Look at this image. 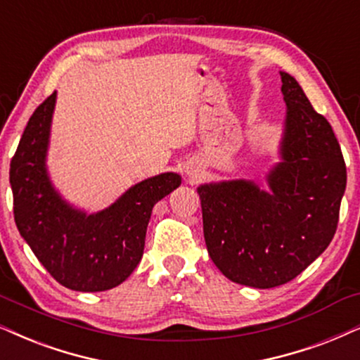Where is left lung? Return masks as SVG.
Wrapping results in <instances>:
<instances>
[{"label": "left lung", "instance_id": "1", "mask_svg": "<svg viewBox=\"0 0 360 360\" xmlns=\"http://www.w3.org/2000/svg\"><path fill=\"white\" fill-rule=\"evenodd\" d=\"M279 74L286 120L269 191L248 180L198 186L210 258L233 283L259 289L291 281L328 248L347 181L330 124L296 79Z\"/></svg>", "mask_w": 360, "mask_h": 360}]
</instances>
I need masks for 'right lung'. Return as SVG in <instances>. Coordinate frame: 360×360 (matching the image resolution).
Here are the masks:
<instances>
[{
	"label": "right lung",
	"mask_w": 360,
	"mask_h": 360,
	"mask_svg": "<svg viewBox=\"0 0 360 360\" xmlns=\"http://www.w3.org/2000/svg\"><path fill=\"white\" fill-rule=\"evenodd\" d=\"M54 104L56 92L32 112L11 158L15 221L59 284L82 292L107 291L137 268L153 205L179 188L181 176L167 172L140 181L99 213L71 207L54 190L46 170Z\"/></svg>",
	"instance_id": "1"
}]
</instances>
